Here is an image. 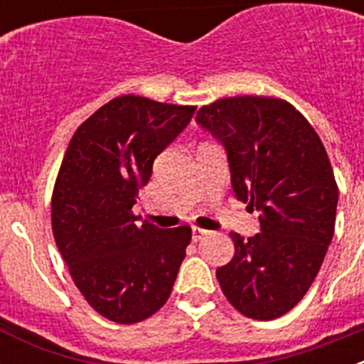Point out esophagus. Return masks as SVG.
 Masks as SVG:
<instances>
[{"label": "esophagus", "instance_id": "34e87169", "mask_svg": "<svg viewBox=\"0 0 364 364\" xmlns=\"http://www.w3.org/2000/svg\"><path fill=\"white\" fill-rule=\"evenodd\" d=\"M191 233H193V240H195V242H197V240H200L202 237H204V235H208V231L205 230H202V228H193L191 230Z\"/></svg>", "mask_w": 364, "mask_h": 364}]
</instances>
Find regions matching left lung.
I'll return each instance as SVG.
<instances>
[{"instance_id":"1","label":"left lung","mask_w":364,"mask_h":364,"mask_svg":"<svg viewBox=\"0 0 364 364\" xmlns=\"http://www.w3.org/2000/svg\"><path fill=\"white\" fill-rule=\"evenodd\" d=\"M197 122L226 149L235 197L260 213V233H230L222 294L250 319H277L310 290L332 242L339 189L326 149L294 105L272 96L217 100Z\"/></svg>"}]
</instances>
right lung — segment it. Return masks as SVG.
<instances>
[{
  "instance_id": "add662e5",
  "label": "right lung",
  "mask_w": 364,
  "mask_h": 364,
  "mask_svg": "<svg viewBox=\"0 0 364 364\" xmlns=\"http://www.w3.org/2000/svg\"><path fill=\"white\" fill-rule=\"evenodd\" d=\"M195 109L124 95L92 112L70 138L50 200L53 233L74 284L105 319L140 323L171 295L191 228L138 224L133 205L154 159Z\"/></svg>"
}]
</instances>
